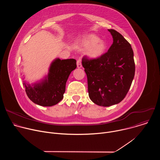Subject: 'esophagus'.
I'll list each match as a JSON object with an SVG mask.
<instances>
[{
  "instance_id": "esophagus-1",
  "label": "esophagus",
  "mask_w": 160,
  "mask_h": 160,
  "mask_svg": "<svg viewBox=\"0 0 160 160\" xmlns=\"http://www.w3.org/2000/svg\"><path fill=\"white\" fill-rule=\"evenodd\" d=\"M77 68H81L82 65V62H81V61L80 60H78L77 62Z\"/></svg>"
}]
</instances>
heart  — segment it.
I'll list each match as a JSON object with an SVG mask.
<instances>
[{
  "mask_svg": "<svg viewBox=\"0 0 160 160\" xmlns=\"http://www.w3.org/2000/svg\"><path fill=\"white\" fill-rule=\"evenodd\" d=\"M77 47L85 49V55L91 60H98L102 58L108 51V43L95 34L82 36L75 41Z\"/></svg>",
  "mask_w": 160,
  "mask_h": 160,
  "instance_id": "heart-1",
  "label": "heart"
}]
</instances>
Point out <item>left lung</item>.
<instances>
[{"instance_id":"obj_1","label":"left lung","mask_w":160,"mask_h":160,"mask_svg":"<svg viewBox=\"0 0 160 160\" xmlns=\"http://www.w3.org/2000/svg\"><path fill=\"white\" fill-rule=\"evenodd\" d=\"M113 42L99 59H82L87 77L88 96L94 103L108 107L120 102L130 89L135 75L133 52L128 42L109 29Z\"/></svg>"}]
</instances>
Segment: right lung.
Here are the masks:
<instances>
[{
    "label": "right lung",
    "instance_id": "1",
    "mask_svg": "<svg viewBox=\"0 0 160 160\" xmlns=\"http://www.w3.org/2000/svg\"><path fill=\"white\" fill-rule=\"evenodd\" d=\"M77 68L74 59H61L56 58L50 64L48 75L40 80L30 83L25 80L23 86L29 99L42 106L57 104L63 98L66 83L70 73Z\"/></svg>",
    "mask_w": 160,
    "mask_h": 160
}]
</instances>
